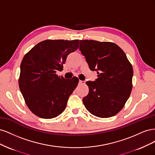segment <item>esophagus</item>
Wrapping results in <instances>:
<instances>
[{
  "mask_svg": "<svg viewBox=\"0 0 155 155\" xmlns=\"http://www.w3.org/2000/svg\"><path fill=\"white\" fill-rule=\"evenodd\" d=\"M79 85H84V84H85V81H81V80H79Z\"/></svg>",
  "mask_w": 155,
  "mask_h": 155,
  "instance_id": "34e87169",
  "label": "esophagus"
}]
</instances>
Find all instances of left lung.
I'll use <instances>...</instances> for the list:
<instances>
[{
  "instance_id": "obj_1",
  "label": "left lung",
  "mask_w": 155,
  "mask_h": 155,
  "mask_svg": "<svg viewBox=\"0 0 155 155\" xmlns=\"http://www.w3.org/2000/svg\"><path fill=\"white\" fill-rule=\"evenodd\" d=\"M79 50L97 78L88 81V95L83 98L86 109L100 118L116 115L132 91L133 70L124 51L110 42L79 41Z\"/></svg>"
}]
</instances>
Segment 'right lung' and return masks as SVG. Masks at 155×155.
<instances>
[{"mask_svg":"<svg viewBox=\"0 0 155 155\" xmlns=\"http://www.w3.org/2000/svg\"><path fill=\"white\" fill-rule=\"evenodd\" d=\"M79 47V40H45L23 58L18 85L27 106L36 116L50 119L64 110L78 85L77 77L64 79L61 71L67 56Z\"/></svg>","mask_w":155,"mask_h":155,"instance_id":"obj_1","label":"right lung"}]
</instances>
